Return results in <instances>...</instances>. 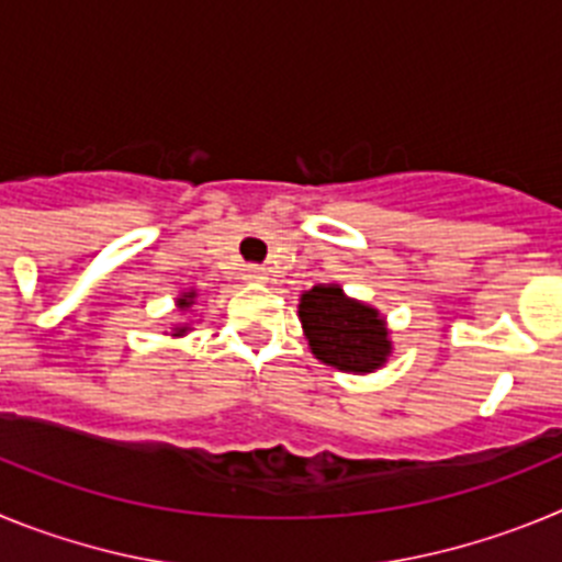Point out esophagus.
<instances>
[{
    "instance_id": "34e87169",
    "label": "esophagus",
    "mask_w": 562,
    "mask_h": 562,
    "mask_svg": "<svg viewBox=\"0 0 562 562\" xmlns=\"http://www.w3.org/2000/svg\"><path fill=\"white\" fill-rule=\"evenodd\" d=\"M241 278H245V281H250V284H261V281H267V270L265 267L250 265V267H245Z\"/></svg>"
}]
</instances>
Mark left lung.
I'll list each match as a JSON object with an SVG mask.
<instances>
[{"label": "left lung", "mask_w": 562, "mask_h": 562, "mask_svg": "<svg viewBox=\"0 0 562 562\" xmlns=\"http://www.w3.org/2000/svg\"><path fill=\"white\" fill-rule=\"evenodd\" d=\"M301 324L310 337L312 355L340 371L380 369L391 351L389 331L371 306L342 295L340 286H312L301 297Z\"/></svg>", "instance_id": "left-lung-1"}]
</instances>
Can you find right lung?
<instances>
[{
	"label": "right lung",
	"instance_id": "right-lung-1",
	"mask_svg": "<svg viewBox=\"0 0 562 562\" xmlns=\"http://www.w3.org/2000/svg\"><path fill=\"white\" fill-rule=\"evenodd\" d=\"M193 304V292H186V295L180 297V310H186V306H191ZM180 331H186V329H180Z\"/></svg>",
	"mask_w": 562,
	"mask_h": 562
}]
</instances>
